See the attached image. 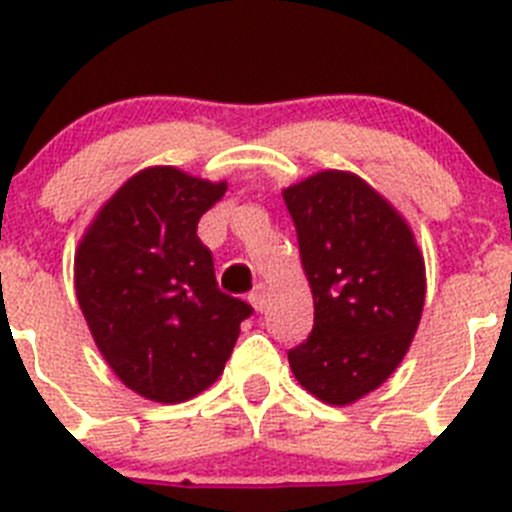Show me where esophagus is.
Masks as SVG:
<instances>
[{"label":"esophagus","mask_w":512,"mask_h":512,"mask_svg":"<svg viewBox=\"0 0 512 512\" xmlns=\"http://www.w3.org/2000/svg\"><path fill=\"white\" fill-rule=\"evenodd\" d=\"M248 301H251V304L256 306V309H259V311H264L266 309V301H269V286H266V284H256V286H253V291H251V294H248Z\"/></svg>","instance_id":"esophagus-1"}]
</instances>
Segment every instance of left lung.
I'll return each instance as SVG.
<instances>
[{
    "mask_svg": "<svg viewBox=\"0 0 512 512\" xmlns=\"http://www.w3.org/2000/svg\"><path fill=\"white\" fill-rule=\"evenodd\" d=\"M314 329L289 349L294 377L326 405H352L405 359L425 306V259L407 221L344 170L284 191Z\"/></svg>",
    "mask_w": 512,
    "mask_h": 512,
    "instance_id": "8db88e82",
    "label": "left lung"
}]
</instances>
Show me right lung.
Returning a JSON list of instances; mask_svg holds the SVG:
<instances>
[{
  "label": "right lung",
  "instance_id": "1",
  "mask_svg": "<svg viewBox=\"0 0 512 512\" xmlns=\"http://www.w3.org/2000/svg\"><path fill=\"white\" fill-rule=\"evenodd\" d=\"M226 183L170 165L135 173L82 236L75 291L92 339L120 382L175 405L211 387L253 314L216 284L198 221Z\"/></svg>",
  "mask_w": 512,
  "mask_h": 512
}]
</instances>
